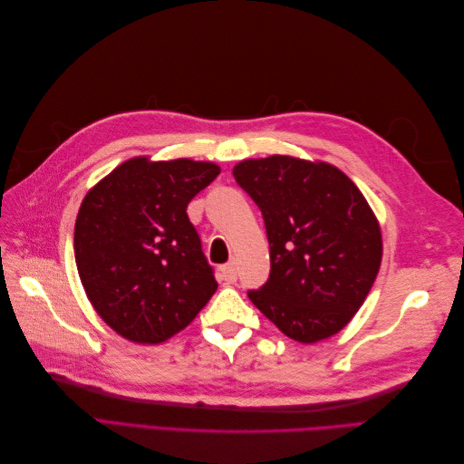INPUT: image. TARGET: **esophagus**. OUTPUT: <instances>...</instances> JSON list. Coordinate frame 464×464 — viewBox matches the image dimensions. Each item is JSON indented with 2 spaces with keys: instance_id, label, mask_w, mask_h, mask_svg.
<instances>
[{
  "instance_id": "1",
  "label": "esophagus",
  "mask_w": 464,
  "mask_h": 464,
  "mask_svg": "<svg viewBox=\"0 0 464 464\" xmlns=\"http://www.w3.org/2000/svg\"><path fill=\"white\" fill-rule=\"evenodd\" d=\"M236 278H237V273H236V263H227L220 269V280H224V283L227 285H232V283H236Z\"/></svg>"
}]
</instances>
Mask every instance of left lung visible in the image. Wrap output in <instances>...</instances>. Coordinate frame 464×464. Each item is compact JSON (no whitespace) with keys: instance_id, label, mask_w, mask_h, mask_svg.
I'll list each match as a JSON object with an SVG mask.
<instances>
[{"instance_id":"1","label":"left lung","mask_w":464,"mask_h":464,"mask_svg":"<svg viewBox=\"0 0 464 464\" xmlns=\"http://www.w3.org/2000/svg\"><path fill=\"white\" fill-rule=\"evenodd\" d=\"M259 207L271 275L247 296L290 339L314 344L344 329L382 266V227L356 184L339 168L271 154L232 170Z\"/></svg>"}]
</instances>
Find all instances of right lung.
Masks as SVG:
<instances>
[{"label":"right lung","mask_w":464,"mask_h":464,"mask_svg":"<svg viewBox=\"0 0 464 464\" xmlns=\"http://www.w3.org/2000/svg\"><path fill=\"white\" fill-rule=\"evenodd\" d=\"M220 174L208 160L133 157L87 191L75 263L94 312L137 344L184 331L218 288L188 203Z\"/></svg>","instance_id":"add662e5"}]
</instances>
